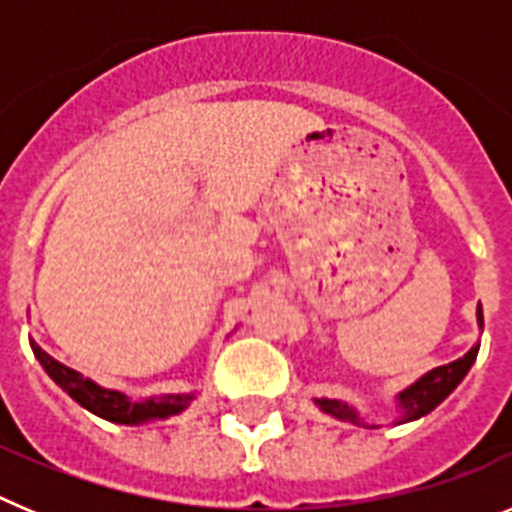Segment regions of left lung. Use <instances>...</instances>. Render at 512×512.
<instances>
[{"label": "left lung", "instance_id": "obj_1", "mask_svg": "<svg viewBox=\"0 0 512 512\" xmlns=\"http://www.w3.org/2000/svg\"><path fill=\"white\" fill-rule=\"evenodd\" d=\"M477 325L479 330L485 328V318H482V305H477ZM479 354V343H474L469 348L467 354L461 356V359L451 361V364H443L431 369V372H425L423 377L415 379L413 384H408L405 390H400L395 395V405L400 410V418L395 420V425L400 423H410V420H418L423 415H428L431 410H436L451 392L456 390L461 384V379L467 377V372L472 369L474 359ZM315 405H318L323 413L333 415L338 420H346V423L354 425H369L361 420L359 410L354 405H348V402L336 400V397H315ZM377 428V425H372Z\"/></svg>", "mask_w": 512, "mask_h": 512}]
</instances>
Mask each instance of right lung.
<instances>
[{
	"mask_svg": "<svg viewBox=\"0 0 512 512\" xmlns=\"http://www.w3.org/2000/svg\"><path fill=\"white\" fill-rule=\"evenodd\" d=\"M30 348H33L35 359L40 361L45 374H48L71 400L79 402L81 408H87L89 413L110 420V423L146 425L153 423V420H166L171 418V415L184 413V410L192 405L194 397H197V392H171V395H151L133 400V397L125 395V392L112 390V387H102V384L84 377V374L71 369V366L61 364V361L53 359L48 351H43L33 338H30Z\"/></svg>",
	"mask_w": 512,
	"mask_h": 512,
	"instance_id": "right-lung-1",
	"label": "right lung"
}]
</instances>
